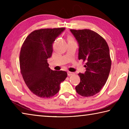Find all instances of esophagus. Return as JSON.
<instances>
[{"label": "esophagus", "mask_w": 129, "mask_h": 129, "mask_svg": "<svg viewBox=\"0 0 129 129\" xmlns=\"http://www.w3.org/2000/svg\"><path fill=\"white\" fill-rule=\"evenodd\" d=\"M74 74H75V73H73V72H68V75L69 76H72V75H74Z\"/></svg>", "instance_id": "esophagus-1"}]
</instances>
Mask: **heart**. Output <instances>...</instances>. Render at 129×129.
I'll use <instances>...</instances> for the list:
<instances>
[{"label": "heart", "mask_w": 129, "mask_h": 129, "mask_svg": "<svg viewBox=\"0 0 129 129\" xmlns=\"http://www.w3.org/2000/svg\"><path fill=\"white\" fill-rule=\"evenodd\" d=\"M69 40H72V39L71 38H69Z\"/></svg>", "instance_id": "obj_1"}]
</instances>
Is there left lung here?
Returning <instances> with one entry per match:
<instances>
[{"label": "left lung", "mask_w": 129, "mask_h": 129, "mask_svg": "<svg viewBox=\"0 0 129 129\" xmlns=\"http://www.w3.org/2000/svg\"><path fill=\"white\" fill-rule=\"evenodd\" d=\"M79 45L78 59L85 61V73H79L80 84L76 86L78 94L90 97L99 93L106 84L112 61L105 40L90 29H70Z\"/></svg>", "instance_id": "8db88e82"}]
</instances>
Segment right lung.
I'll list each match as a JSON object with an SVG mask.
<instances>
[{"mask_svg":"<svg viewBox=\"0 0 129 129\" xmlns=\"http://www.w3.org/2000/svg\"><path fill=\"white\" fill-rule=\"evenodd\" d=\"M65 28H45L32 32L21 48L20 68L24 81L32 93L41 98H50L60 90L65 80V71H52L48 58L52 56V45Z\"/></svg>","mask_w":129,"mask_h":129,"instance_id":"1","label":"right lung"}]
</instances>
